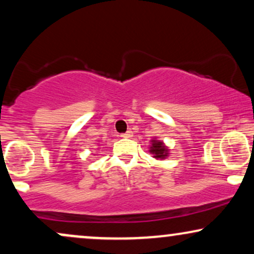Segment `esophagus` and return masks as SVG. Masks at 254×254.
I'll return each mask as SVG.
<instances>
[{
	"mask_svg": "<svg viewBox=\"0 0 254 254\" xmlns=\"http://www.w3.org/2000/svg\"><path fill=\"white\" fill-rule=\"evenodd\" d=\"M121 137H132V131H131V130H127V132L121 133Z\"/></svg>",
	"mask_w": 254,
	"mask_h": 254,
	"instance_id": "obj_1",
	"label": "esophagus"
}]
</instances>
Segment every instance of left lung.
<instances>
[{
  "label": "left lung",
  "mask_w": 254,
  "mask_h": 254,
  "mask_svg": "<svg viewBox=\"0 0 254 254\" xmlns=\"http://www.w3.org/2000/svg\"><path fill=\"white\" fill-rule=\"evenodd\" d=\"M151 142L153 143H151L150 147V153L154 154V157H156V159H165L167 156L168 150L164 143L161 141H155V139H153Z\"/></svg>",
  "instance_id": "8db88e82"
}]
</instances>
